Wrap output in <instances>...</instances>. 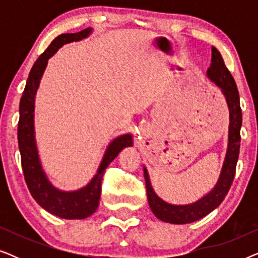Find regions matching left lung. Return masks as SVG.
<instances>
[{
    "mask_svg": "<svg viewBox=\"0 0 258 258\" xmlns=\"http://www.w3.org/2000/svg\"><path fill=\"white\" fill-rule=\"evenodd\" d=\"M211 64L208 69V77L221 88L229 108V143L227 156H225L223 168H222L220 179L211 191L201 199L199 202L188 204V206H172L162 201L155 194L150 184L149 175L144 168V178L148 202L155 216L161 221L172 224H186L199 221L211 211L216 209L227 196L234 181L236 164L239 155V142H241V126H242V110L239 105V95L235 80L224 64L223 58L216 48H211Z\"/></svg>",
    "mask_w": 258,
    "mask_h": 258,
    "instance_id": "left-lung-1",
    "label": "left lung"
}]
</instances>
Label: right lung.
<instances>
[{
  "label": "right lung",
  "instance_id": "add662e5",
  "mask_svg": "<svg viewBox=\"0 0 258 258\" xmlns=\"http://www.w3.org/2000/svg\"><path fill=\"white\" fill-rule=\"evenodd\" d=\"M90 31V28H88L79 33L62 34L56 37L47 48V50L34 63L20 101L17 140H19L21 164H22L27 186L33 199L44 210L66 220H79V218L82 220L96 211L100 203L102 178H103L105 169L123 148L133 146V137L130 134L119 136L112 141L105 151L97 174L86 188L77 190V191L66 192L54 188L45 177L41 168L34 139V101L40 80L47 67L48 59L63 44L82 40L89 35Z\"/></svg>",
  "mask_w": 258,
  "mask_h": 258
}]
</instances>
